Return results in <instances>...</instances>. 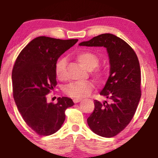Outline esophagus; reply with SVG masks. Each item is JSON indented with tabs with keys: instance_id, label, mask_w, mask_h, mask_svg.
Segmentation results:
<instances>
[{
	"instance_id": "1",
	"label": "esophagus",
	"mask_w": 158,
	"mask_h": 158,
	"mask_svg": "<svg viewBox=\"0 0 158 158\" xmlns=\"http://www.w3.org/2000/svg\"><path fill=\"white\" fill-rule=\"evenodd\" d=\"M81 101H82V99H81V98H73V102L74 103H78Z\"/></svg>"
}]
</instances>
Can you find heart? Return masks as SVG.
Listing matches in <instances>:
<instances>
[{
    "instance_id": "heart-1",
    "label": "heart",
    "mask_w": 158,
    "mask_h": 158,
    "mask_svg": "<svg viewBox=\"0 0 158 158\" xmlns=\"http://www.w3.org/2000/svg\"><path fill=\"white\" fill-rule=\"evenodd\" d=\"M76 58L85 69H93V74L98 79L102 77V72L96 66L99 63V59L98 56L94 52L89 50H83L77 52ZM66 67V60L64 57H61L56 61L55 65V74L57 79H65V70ZM94 85L91 81H84V82H73L66 85L64 88V93L72 98H82L88 96L92 89Z\"/></svg>"
}]
</instances>
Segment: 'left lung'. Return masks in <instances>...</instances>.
Returning a JSON list of instances; mask_svg holds the SVG:
<instances>
[{"label":"left lung","mask_w":158,"mask_h":158,"mask_svg":"<svg viewBox=\"0 0 158 158\" xmlns=\"http://www.w3.org/2000/svg\"><path fill=\"white\" fill-rule=\"evenodd\" d=\"M79 46L107 49L110 75L100 95L106 96L109 102L95 100V109L87 123L96 135L111 138L130 123L141 98V69L138 56L125 41L111 33L100 34L80 43Z\"/></svg>","instance_id":"1"}]
</instances>
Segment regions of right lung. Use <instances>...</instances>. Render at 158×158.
Here are the masks:
<instances>
[{
	"label": "right lung",
	"mask_w": 158,
	"mask_h": 158,
	"mask_svg": "<svg viewBox=\"0 0 158 158\" xmlns=\"http://www.w3.org/2000/svg\"><path fill=\"white\" fill-rule=\"evenodd\" d=\"M77 39L38 36L20 52L12 70L13 96L22 118L39 135L56 132L66 118L65 111L74 105L68 97L48 103L46 95L56 85L55 65Z\"/></svg>",
	"instance_id": "add662e5"
}]
</instances>
